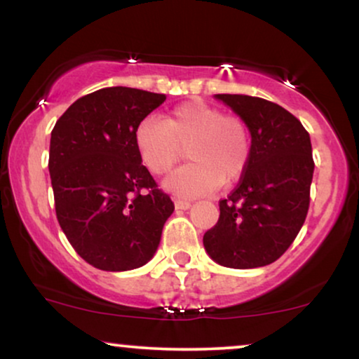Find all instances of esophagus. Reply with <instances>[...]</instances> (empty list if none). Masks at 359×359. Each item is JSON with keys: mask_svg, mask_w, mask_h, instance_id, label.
Returning <instances> with one entry per match:
<instances>
[{"mask_svg": "<svg viewBox=\"0 0 359 359\" xmlns=\"http://www.w3.org/2000/svg\"><path fill=\"white\" fill-rule=\"evenodd\" d=\"M175 208L176 209H180V210H186V209H189L191 208V203L189 201H186V199H175Z\"/></svg>", "mask_w": 359, "mask_h": 359, "instance_id": "obj_1", "label": "esophagus"}]
</instances>
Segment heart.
Listing matches in <instances>:
<instances>
[{"mask_svg": "<svg viewBox=\"0 0 359 359\" xmlns=\"http://www.w3.org/2000/svg\"><path fill=\"white\" fill-rule=\"evenodd\" d=\"M134 144L142 163L154 175H165L188 147V165L176 170L163 186L180 196H201L229 186L247 170L252 140L245 122L217 106L186 101L166 121L149 116L139 122Z\"/></svg>", "mask_w": 359, "mask_h": 359, "instance_id": "b5f03b06", "label": "heart"}]
</instances>
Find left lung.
<instances>
[{
    "mask_svg": "<svg viewBox=\"0 0 359 359\" xmlns=\"http://www.w3.org/2000/svg\"><path fill=\"white\" fill-rule=\"evenodd\" d=\"M248 127L252 154L240 183L219 203L205 252L227 268H259L291 247L306 220L313 176L312 145L301 121L263 97L214 95Z\"/></svg>",
    "mask_w": 359,
    "mask_h": 359,
    "instance_id": "1",
    "label": "left lung"
}]
</instances>
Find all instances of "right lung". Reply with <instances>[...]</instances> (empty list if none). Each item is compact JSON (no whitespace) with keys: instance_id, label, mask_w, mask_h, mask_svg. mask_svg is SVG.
Wrapping results in <instances>:
<instances>
[{"instance_id":"obj_1","label":"right lung","mask_w":359,"mask_h":359,"mask_svg":"<svg viewBox=\"0 0 359 359\" xmlns=\"http://www.w3.org/2000/svg\"><path fill=\"white\" fill-rule=\"evenodd\" d=\"M165 100L102 88L73 102L52 130L48 171L58 224L75 252L102 271L149 263L175 210L134 144L135 127Z\"/></svg>"}]
</instances>
